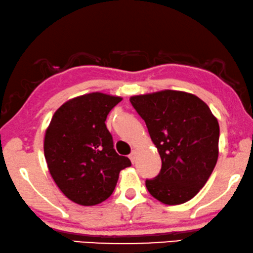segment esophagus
I'll return each mask as SVG.
<instances>
[{
  "label": "esophagus",
  "mask_w": 253,
  "mask_h": 253,
  "mask_svg": "<svg viewBox=\"0 0 253 253\" xmlns=\"http://www.w3.org/2000/svg\"><path fill=\"white\" fill-rule=\"evenodd\" d=\"M136 158H137V150H133L131 151V153L129 154V159L131 163L134 164L135 161H136Z\"/></svg>",
  "instance_id": "obj_1"
}]
</instances>
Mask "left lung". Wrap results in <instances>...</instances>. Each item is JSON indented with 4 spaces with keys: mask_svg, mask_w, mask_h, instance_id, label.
<instances>
[{
    "mask_svg": "<svg viewBox=\"0 0 253 253\" xmlns=\"http://www.w3.org/2000/svg\"><path fill=\"white\" fill-rule=\"evenodd\" d=\"M129 101L163 163L159 175L145 180L146 188L165 205L185 203L205 186L217 164V118L201 99L180 90L135 95Z\"/></svg>",
    "mask_w": 253,
    "mask_h": 253,
    "instance_id": "8db88e82",
    "label": "left lung"
}]
</instances>
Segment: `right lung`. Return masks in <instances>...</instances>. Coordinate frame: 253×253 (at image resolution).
<instances>
[{"label": "right lung", "mask_w": 253, "mask_h": 253, "mask_svg": "<svg viewBox=\"0 0 253 253\" xmlns=\"http://www.w3.org/2000/svg\"><path fill=\"white\" fill-rule=\"evenodd\" d=\"M123 99L95 92L74 97L52 117L44 137V156L52 178L66 197L95 206L114 192L119 172L131 165L114 149L105 119Z\"/></svg>", "instance_id": "add662e5"}]
</instances>
